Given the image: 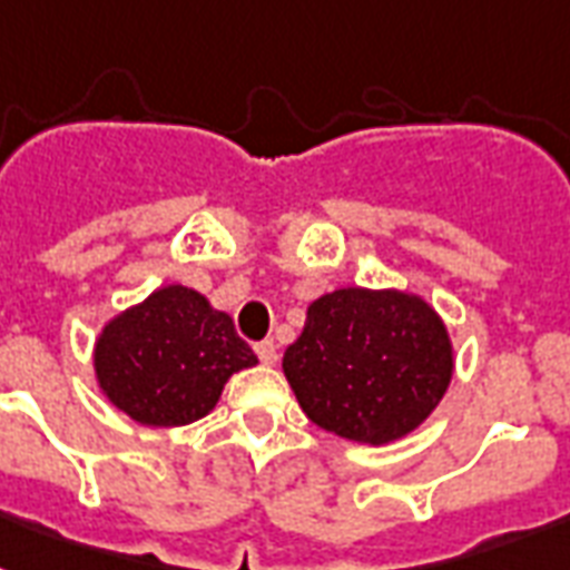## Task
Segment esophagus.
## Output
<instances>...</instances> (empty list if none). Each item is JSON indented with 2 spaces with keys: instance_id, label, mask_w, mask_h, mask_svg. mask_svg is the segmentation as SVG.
Listing matches in <instances>:
<instances>
[{
  "instance_id": "obj_1",
  "label": "esophagus",
  "mask_w": 570,
  "mask_h": 570,
  "mask_svg": "<svg viewBox=\"0 0 570 570\" xmlns=\"http://www.w3.org/2000/svg\"><path fill=\"white\" fill-rule=\"evenodd\" d=\"M257 357L263 361L266 366H275L277 364V346L275 340H263V343H257Z\"/></svg>"
}]
</instances>
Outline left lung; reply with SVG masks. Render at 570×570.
Instances as JSON below:
<instances>
[{"label":"left lung","mask_w":570,"mask_h":570,"mask_svg":"<svg viewBox=\"0 0 570 570\" xmlns=\"http://www.w3.org/2000/svg\"><path fill=\"white\" fill-rule=\"evenodd\" d=\"M452 373L455 348L441 313L393 286L320 295L284 352V375L307 420L370 446L420 429Z\"/></svg>","instance_id":"obj_1"}]
</instances>
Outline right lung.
<instances>
[{"label":"right lung","instance_id":"add662e5","mask_svg":"<svg viewBox=\"0 0 570 570\" xmlns=\"http://www.w3.org/2000/svg\"><path fill=\"white\" fill-rule=\"evenodd\" d=\"M257 366L233 320L191 286L168 284L115 313L94 343L102 396L141 425H189L218 405L233 373Z\"/></svg>","mask_w":570,"mask_h":570}]
</instances>
